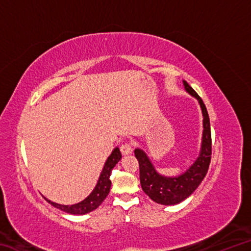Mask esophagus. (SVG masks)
Returning <instances> with one entry per match:
<instances>
[{"label":"esophagus","mask_w":251,"mask_h":251,"mask_svg":"<svg viewBox=\"0 0 251 251\" xmlns=\"http://www.w3.org/2000/svg\"><path fill=\"white\" fill-rule=\"evenodd\" d=\"M121 151L123 155H129L133 152V145L130 143H124L121 146Z\"/></svg>","instance_id":"obj_1"}]
</instances>
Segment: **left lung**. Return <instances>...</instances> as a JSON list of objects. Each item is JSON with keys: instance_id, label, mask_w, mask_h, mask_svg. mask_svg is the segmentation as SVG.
Masks as SVG:
<instances>
[{"instance_id": "1", "label": "left lung", "mask_w": 251, "mask_h": 251, "mask_svg": "<svg viewBox=\"0 0 251 251\" xmlns=\"http://www.w3.org/2000/svg\"><path fill=\"white\" fill-rule=\"evenodd\" d=\"M184 85L186 91L198 100L202 110L203 133L201 151L198 159L182 175L169 178L159 175L155 171L145 152L141 150H135V156L139 164V178H141V185L144 193L151 201L160 203V205H176L189 197L205 178L211 159L210 122L206 106L201 96L185 80Z\"/></svg>"}]
</instances>
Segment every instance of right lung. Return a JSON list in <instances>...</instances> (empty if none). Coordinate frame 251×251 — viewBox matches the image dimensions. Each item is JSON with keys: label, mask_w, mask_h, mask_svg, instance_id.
Instances as JSON below:
<instances>
[{"label": "right lung", "mask_w": 251, "mask_h": 251, "mask_svg": "<svg viewBox=\"0 0 251 251\" xmlns=\"http://www.w3.org/2000/svg\"><path fill=\"white\" fill-rule=\"evenodd\" d=\"M121 158H122V154L120 150H118V148H115L112 154H110V156L108 157V159L106 160L103 172L100 174V179L97 181L95 189L93 190V193L90 195V196H88L86 199H84L83 201L75 203V205H72V206H64V205L55 203L46 198L45 199L54 207H56L58 209H61L65 212H69V214H73V215H84L96 209V208L104 201V199L107 197V195L109 194L110 185H112V181H110L109 177L112 175L113 168L115 167V165L121 160Z\"/></svg>", "instance_id": "1"}]
</instances>
